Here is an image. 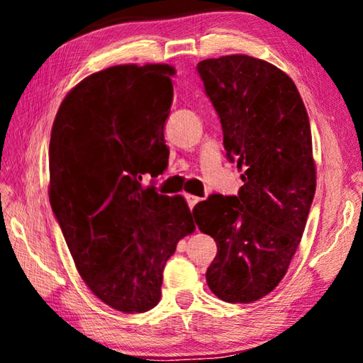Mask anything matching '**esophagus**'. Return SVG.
Wrapping results in <instances>:
<instances>
[{"instance_id": "obj_1", "label": "esophagus", "mask_w": 363, "mask_h": 363, "mask_svg": "<svg viewBox=\"0 0 363 363\" xmlns=\"http://www.w3.org/2000/svg\"><path fill=\"white\" fill-rule=\"evenodd\" d=\"M186 200H187L189 206L194 208L196 203H199V201H200L201 199H199V196H195V195H186Z\"/></svg>"}]
</instances>
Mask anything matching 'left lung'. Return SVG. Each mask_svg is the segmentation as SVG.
<instances>
[{"mask_svg": "<svg viewBox=\"0 0 363 363\" xmlns=\"http://www.w3.org/2000/svg\"><path fill=\"white\" fill-rule=\"evenodd\" d=\"M219 116L225 157L243 171L238 195L213 194L195 224L218 253L206 284L227 303H253L285 277L315 194L311 123L291 78L250 56L196 65Z\"/></svg>", "mask_w": 363, "mask_h": 363, "instance_id": "8db88e82", "label": "left lung"}]
</instances>
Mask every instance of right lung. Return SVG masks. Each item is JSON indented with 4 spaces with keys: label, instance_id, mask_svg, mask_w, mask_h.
<instances>
[{
    "label": "right lung",
    "instance_id": "obj_1",
    "mask_svg": "<svg viewBox=\"0 0 363 363\" xmlns=\"http://www.w3.org/2000/svg\"><path fill=\"white\" fill-rule=\"evenodd\" d=\"M169 65H115L77 84L49 143V201L82 279L126 314L155 307L164 264L195 230L182 196L144 187L164 171Z\"/></svg>",
    "mask_w": 363,
    "mask_h": 363
}]
</instances>
